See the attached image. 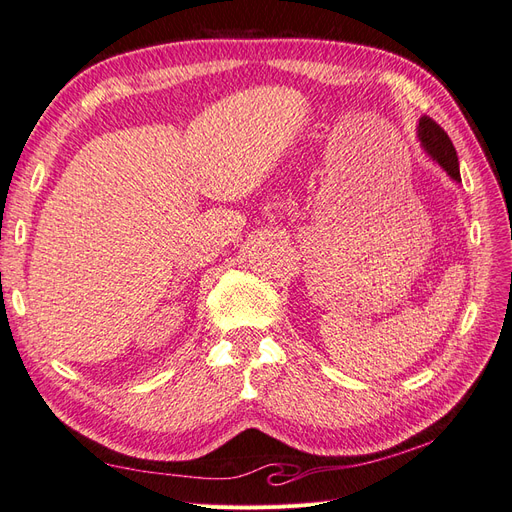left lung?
I'll list each match as a JSON object with an SVG mask.
<instances>
[{"label": "left lung", "mask_w": 512, "mask_h": 512, "mask_svg": "<svg viewBox=\"0 0 512 512\" xmlns=\"http://www.w3.org/2000/svg\"><path fill=\"white\" fill-rule=\"evenodd\" d=\"M416 136H418V143H421L423 151L429 156V160H433L440 168H444V173L453 181L461 183L457 151L451 143V138L446 136V132L438 126V123L431 121L429 117H421L418 119Z\"/></svg>", "instance_id": "8db88e82"}]
</instances>
